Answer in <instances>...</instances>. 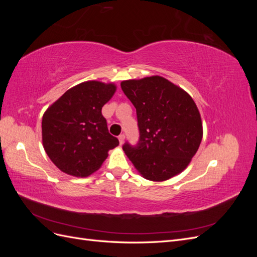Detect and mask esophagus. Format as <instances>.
Masks as SVG:
<instances>
[{
  "label": "esophagus",
  "instance_id": "obj_1",
  "mask_svg": "<svg viewBox=\"0 0 257 257\" xmlns=\"http://www.w3.org/2000/svg\"><path fill=\"white\" fill-rule=\"evenodd\" d=\"M119 142H120V145H122L123 143H124V139H125V135H124V134H121L119 137Z\"/></svg>",
  "mask_w": 257,
  "mask_h": 257
}]
</instances>
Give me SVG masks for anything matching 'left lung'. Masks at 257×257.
Wrapping results in <instances>:
<instances>
[{
	"instance_id": "left-lung-1",
	"label": "left lung",
	"mask_w": 257,
	"mask_h": 257,
	"mask_svg": "<svg viewBox=\"0 0 257 257\" xmlns=\"http://www.w3.org/2000/svg\"><path fill=\"white\" fill-rule=\"evenodd\" d=\"M136 108L139 141L123 151L142 176L165 181L190 164L203 138V123L193 98L161 76L121 82Z\"/></svg>"
}]
</instances>
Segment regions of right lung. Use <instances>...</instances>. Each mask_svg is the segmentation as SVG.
<instances>
[{
	"instance_id": "right-lung-1",
	"label": "right lung",
	"mask_w": 257,
	"mask_h": 257,
	"mask_svg": "<svg viewBox=\"0 0 257 257\" xmlns=\"http://www.w3.org/2000/svg\"><path fill=\"white\" fill-rule=\"evenodd\" d=\"M113 83L85 81L67 90L43 115V146L62 172L88 177L119 145L109 134L102 107L114 94Z\"/></svg>"
}]
</instances>
